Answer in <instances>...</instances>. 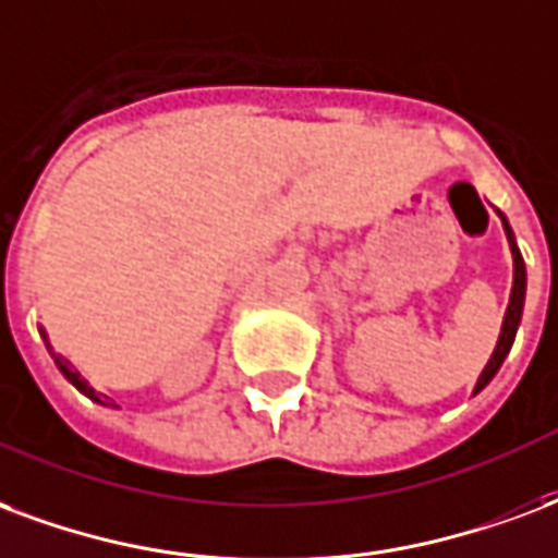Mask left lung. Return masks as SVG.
<instances>
[{"instance_id":"8db88e82","label":"left lung","mask_w":558,"mask_h":558,"mask_svg":"<svg viewBox=\"0 0 558 558\" xmlns=\"http://www.w3.org/2000/svg\"><path fill=\"white\" fill-rule=\"evenodd\" d=\"M499 221H502V230H506V239H509V247H511V259H514V280H511V299H509V307H506V319H502V328H499V340H497V349L490 354L488 366L482 369L476 381V390L478 393L482 387H488V381L497 375V369L502 366L506 361V354L511 352V342H514V333H518V325H521V313H523V299H526V266H523V257L521 251H518V242H514V233H511L509 221L502 213H497Z\"/></svg>"}]
</instances>
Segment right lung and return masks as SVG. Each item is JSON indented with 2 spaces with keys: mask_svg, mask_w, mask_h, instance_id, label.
<instances>
[{
  "mask_svg": "<svg viewBox=\"0 0 558 558\" xmlns=\"http://www.w3.org/2000/svg\"><path fill=\"white\" fill-rule=\"evenodd\" d=\"M52 357H56V366H59V369H61V375H64V378H68V381L73 384V387H76L80 393H85V396H88V399H94V402H100V405H106L100 396H97V390H94V387H90V384L85 381V378H82V375L76 373L73 366H70V361H64L61 354H52Z\"/></svg>",
  "mask_w": 558,
  "mask_h": 558,
  "instance_id": "1",
  "label": "right lung"
}]
</instances>
